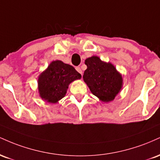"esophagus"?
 <instances>
[{"mask_svg":"<svg viewBox=\"0 0 160 160\" xmlns=\"http://www.w3.org/2000/svg\"><path fill=\"white\" fill-rule=\"evenodd\" d=\"M76 70H77V71H78V72H79V73H80V74H82V70H81V68H80V67H77L76 68Z\"/></svg>","mask_w":160,"mask_h":160,"instance_id":"1","label":"esophagus"}]
</instances>
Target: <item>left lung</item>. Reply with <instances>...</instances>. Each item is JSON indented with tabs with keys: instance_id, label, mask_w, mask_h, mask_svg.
I'll use <instances>...</instances> for the list:
<instances>
[{
	"instance_id": "8db88e82",
	"label": "left lung",
	"mask_w": 160,
	"mask_h": 160,
	"mask_svg": "<svg viewBox=\"0 0 160 160\" xmlns=\"http://www.w3.org/2000/svg\"><path fill=\"white\" fill-rule=\"evenodd\" d=\"M87 68L84 71V82L91 92L104 103L112 102L122 88V74L111 62L93 56L85 60Z\"/></svg>"
}]
</instances>
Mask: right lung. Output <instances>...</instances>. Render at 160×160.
Wrapping results in <instances>:
<instances>
[{
  "label": "right lung",
  "mask_w": 160,
  "mask_h": 160,
  "mask_svg": "<svg viewBox=\"0 0 160 160\" xmlns=\"http://www.w3.org/2000/svg\"><path fill=\"white\" fill-rule=\"evenodd\" d=\"M81 78L73 66L60 60L52 61L38 77L40 97L48 103L56 104L65 96L71 82Z\"/></svg>",
  "instance_id": "obj_1"
}]
</instances>
